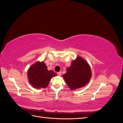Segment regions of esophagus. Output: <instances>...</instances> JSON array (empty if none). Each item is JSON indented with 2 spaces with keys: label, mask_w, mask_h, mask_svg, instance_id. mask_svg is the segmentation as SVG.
<instances>
[{
  "label": "esophagus",
  "mask_w": 123,
  "mask_h": 123,
  "mask_svg": "<svg viewBox=\"0 0 123 123\" xmlns=\"http://www.w3.org/2000/svg\"><path fill=\"white\" fill-rule=\"evenodd\" d=\"M61 74H62V72H59L57 73V74L58 76H61Z\"/></svg>",
  "instance_id": "esophagus-1"
}]
</instances>
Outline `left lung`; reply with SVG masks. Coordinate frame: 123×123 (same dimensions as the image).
Here are the masks:
<instances>
[{
	"label": "left lung",
	"instance_id": "left-lung-1",
	"mask_svg": "<svg viewBox=\"0 0 123 123\" xmlns=\"http://www.w3.org/2000/svg\"><path fill=\"white\" fill-rule=\"evenodd\" d=\"M92 76L91 68L88 62L80 56H77L67 69L63 74L66 83L71 90H74L85 86L90 81Z\"/></svg>",
	"mask_w": 123,
	"mask_h": 123
}]
</instances>
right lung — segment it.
Instances as JSON below:
<instances>
[{
    "label": "right lung",
    "mask_w": 123,
    "mask_h": 123,
    "mask_svg": "<svg viewBox=\"0 0 123 123\" xmlns=\"http://www.w3.org/2000/svg\"><path fill=\"white\" fill-rule=\"evenodd\" d=\"M29 82L33 87L40 89L46 88L51 79L56 76L53 71L48 70L44 62H36L28 70Z\"/></svg>",
    "instance_id": "1"
}]
</instances>
